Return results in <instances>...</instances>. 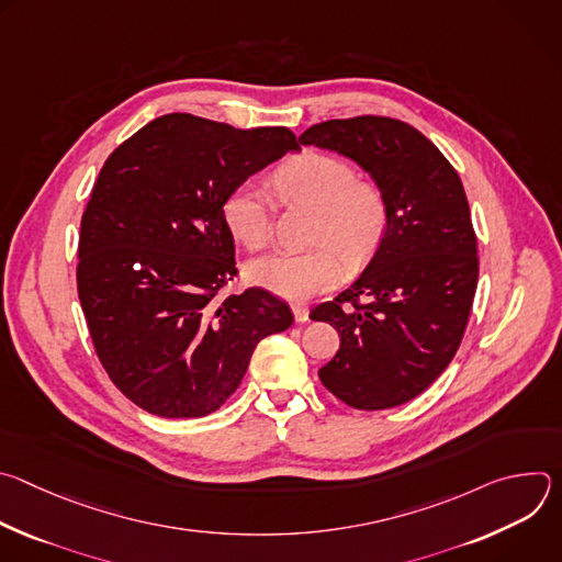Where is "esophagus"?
<instances>
[{"label": "esophagus", "instance_id": "obj_1", "mask_svg": "<svg viewBox=\"0 0 562 562\" xmlns=\"http://www.w3.org/2000/svg\"><path fill=\"white\" fill-rule=\"evenodd\" d=\"M291 311H293V315H295V323H306V319H308V306H306V304L293 302V304H291Z\"/></svg>", "mask_w": 562, "mask_h": 562}]
</instances>
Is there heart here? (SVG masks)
I'll use <instances>...</instances> for the list:
<instances>
[{"mask_svg": "<svg viewBox=\"0 0 562 562\" xmlns=\"http://www.w3.org/2000/svg\"><path fill=\"white\" fill-rule=\"evenodd\" d=\"M276 193L289 204L315 211L313 243L302 254H271L249 265V280L276 295L304 300L329 291L349 265H362L382 243L389 206L378 184L356 180L345 159L306 150L273 173ZM226 228L239 245L260 251L271 243L273 200L258 182H245L228 193L222 206Z\"/></svg>", "mask_w": 562, "mask_h": 562, "instance_id": "1", "label": "heart"}]
</instances>
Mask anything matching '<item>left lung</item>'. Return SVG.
<instances>
[{"label":"left lung","mask_w":562,"mask_h":562,"mask_svg":"<svg viewBox=\"0 0 562 562\" xmlns=\"http://www.w3.org/2000/svg\"><path fill=\"white\" fill-rule=\"evenodd\" d=\"M300 144L351 157L389 206L362 276L311 311L340 336L338 353L317 375L353 409L405 405L449 367L471 313L477 247L462 182L434 142L391 117L313 124Z\"/></svg>","instance_id":"obj_1"}]
</instances>
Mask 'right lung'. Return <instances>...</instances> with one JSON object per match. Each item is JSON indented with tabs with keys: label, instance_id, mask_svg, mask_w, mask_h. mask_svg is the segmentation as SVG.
I'll return each instance as SVG.
<instances>
[{
	"label": "right lung",
	"instance_id": "1",
	"mask_svg": "<svg viewBox=\"0 0 562 562\" xmlns=\"http://www.w3.org/2000/svg\"><path fill=\"white\" fill-rule=\"evenodd\" d=\"M289 150L300 144L284 126L169 113L104 162L79 228L77 295L102 367L144 412L213 414L258 342L293 325L267 289L220 297L237 276L224 200Z\"/></svg>",
	"mask_w": 562,
	"mask_h": 562
}]
</instances>
